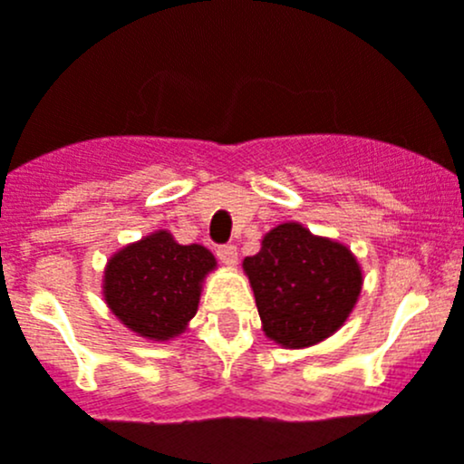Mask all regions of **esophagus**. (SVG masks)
Instances as JSON below:
<instances>
[{"label":"esophagus","mask_w":464,"mask_h":464,"mask_svg":"<svg viewBox=\"0 0 464 464\" xmlns=\"http://www.w3.org/2000/svg\"><path fill=\"white\" fill-rule=\"evenodd\" d=\"M216 255H218L220 262L227 264V266H235L237 259H239V253H237L235 246H218Z\"/></svg>","instance_id":"obj_1"}]
</instances>
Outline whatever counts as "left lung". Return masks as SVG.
<instances>
[{"label": "left lung", "mask_w": 464, "mask_h": 464, "mask_svg": "<svg viewBox=\"0 0 464 464\" xmlns=\"http://www.w3.org/2000/svg\"><path fill=\"white\" fill-rule=\"evenodd\" d=\"M262 330L282 348L316 346L351 316L362 294V266L351 248L289 220L268 229L257 255L244 259Z\"/></svg>", "instance_id": "8db88e82"}]
</instances>
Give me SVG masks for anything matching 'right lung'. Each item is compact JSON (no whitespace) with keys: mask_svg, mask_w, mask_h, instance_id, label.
I'll return each mask as SVG.
<instances>
[{"mask_svg":"<svg viewBox=\"0 0 464 464\" xmlns=\"http://www.w3.org/2000/svg\"><path fill=\"white\" fill-rule=\"evenodd\" d=\"M216 266L205 246H182L169 229H157L109 257L102 277L104 303L136 337L170 342L187 333L198 312L202 282Z\"/></svg>","mask_w":464,"mask_h":464,"instance_id":"right-lung-1","label":"right lung"}]
</instances>
